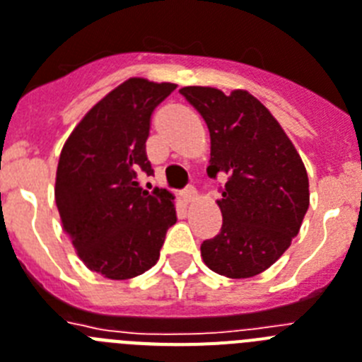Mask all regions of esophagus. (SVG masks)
Listing matches in <instances>:
<instances>
[{
  "instance_id": "34e87169",
  "label": "esophagus",
  "mask_w": 362,
  "mask_h": 362,
  "mask_svg": "<svg viewBox=\"0 0 362 362\" xmlns=\"http://www.w3.org/2000/svg\"><path fill=\"white\" fill-rule=\"evenodd\" d=\"M182 199L186 200V202H193V200H195V197H197V189L193 186H187V187H184V189H182Z\"/></svg>"
}]
</instances>
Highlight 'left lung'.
<instances>
[{
    "label": "left lung",
    "instance_id": "left-lung-1",
    "mask_svg": "<svg viewBox=\"0 0 362 362\" xmlns=\"http://www.w3.org/2000/svg\"><path fill=\"white\" fill-rule=\"evenodd\" d=\"M180 93L208 124V175L228 176L217 200L223 228L200 245L202 259L226 278H252L298 235L309 208L308 171L274 115L248 92L186 86Z\"/></svg>",
    "mask_w": 362,
    "mask_h": 362
}]
</instances>
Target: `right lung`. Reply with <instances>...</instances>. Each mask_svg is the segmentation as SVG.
Returning a JSON list of instances; mask_svg holds the SVG:
<instances>
[{
  "label": "right lung",
  "instance_id": "right-lung-1",
  "mask_svg": "<svg viewBox=\"0 0 362 362\" xmlns=\"http://www.w3.org/2000/svg\"><path fill=\"white\" fill-rule=\"evenodd\" d=\"M175 88L124 81L84 115L60 153L54 202L64 232L105 278L129 279L156 265L176 223L175 197L139 186V176L154 175L145 151L151 115Z\"/></svg>",
  "mask_w": 362,
  "mask_h": 362
}]
</instances>
